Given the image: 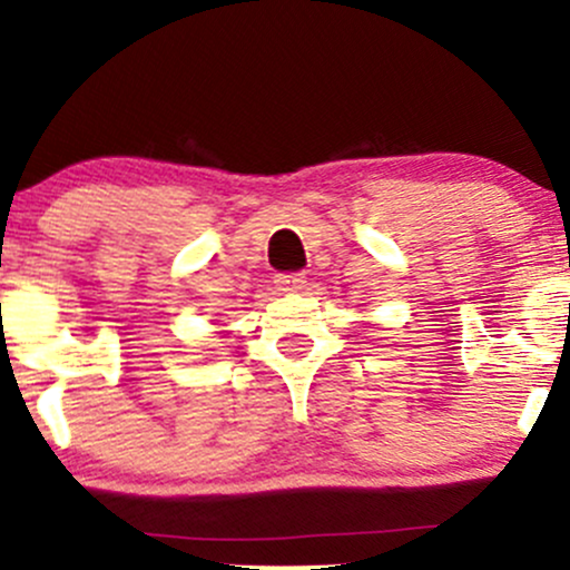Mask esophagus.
Returning <instances> with one entry per match:
<instances>
[{
    "mask_svg": "<svg viewBox=\"0 0 570 570\" xmlns=\"http://www.w3.org/2000/svg\"><path fill=\"white\" fill-rule=\"evenodd\" d=\"M277 283L279 291L285 293H293V291H301V287L306 285V274L304 272H285V274H277Z\"/></svg>",
    "mask_w": 570,
    "mask_h": 570,
    "instance_id": "esophagus-1",
    "label": "esophagus"
}]
</instances>
